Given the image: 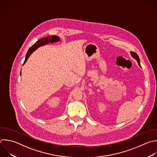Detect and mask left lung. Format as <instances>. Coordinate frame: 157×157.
Instances as JSON below:
<instances>
[{"label": "left lung", "mask_w": 157, "mask_h": 157, "mask_svg": "<svg viewBox=\"0 0 157 157\" xmlns=\"http://www.w3.org/2000/svg\"><path fill=\"white\" fill-rule=\"evenodd\" d=\"M131 53V56L134 58V59H136V61H137V63H138V64H139V66H140V67H141L140 66V59H139V56H138V55L135 53V52H130Z\"/></svg>", "instance_id": "1"}]
</instances>
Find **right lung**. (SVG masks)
<instances>
[{"label":"right lung","instance_id":"add662e5","mask_svg":"<svg viewBox=\"0 0 157 157\" xmlns=\"http://www.w3.org/2000/svg\"><path fill=\"white\" fill-rule=\"evenodd\" d=\"M59 37L56 36H48V37H46L45 38H42L41 39L39 40L38 41H37L33 46H31L26 55V57H25V62L23 63V64H25V63L26 62V61L28 60V59L29 58V57L30 56V55L33 53V52H34L36 50H37L39 47H41V46H43L44 45H46L47 44H48L49 42H51V43H53V42H58L59 41Z\"/></svg>","mask_w":157,"mask_h":157}]
</instances>
